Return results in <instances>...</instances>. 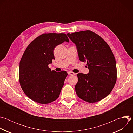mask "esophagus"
<instances>
[{
	"label": "esophagus",
	"mask_w": 133,
	"mask_h": 133,
	"mask_svg": "<svg viewBox=\"0 0 133 133\" xmlns=\"http://www.w3.org/2000/svg\"><path fill=\"white\" fill-rule=\"evenodd\" d=\"M68 74L69 75H75V74L73 72H71V71H68Z\"/></svg>",
	"instance_id": "obj_1"
}]
</instances>
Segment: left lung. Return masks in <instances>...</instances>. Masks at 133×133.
Masks as SVG:
<instances>
[{
    "label": "left lung",
    "instance_id": "1",
    "mask_svg": "<svg viewBox=\"0 0 133 133\" xmlns=\"http://www.w3.org/2000/svg\"><path fill=\"white\" fill-rule=\"evenodd\" d=\"M67 35L76 46L79 60L86 62L89 69L87 74H77L76 92L88 103L101 101L110 93L117 79L116 61L110 48L101 36L90 30Z\"/></svg>",
    "mask_w": 133,
    "mask_h": 133
}]
</instances>
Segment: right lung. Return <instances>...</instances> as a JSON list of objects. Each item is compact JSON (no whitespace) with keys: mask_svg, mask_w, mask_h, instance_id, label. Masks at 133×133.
<instances>
[{"mask_svg":"<svg viewBox=\"0 0 133 133\" xmlns=\"http://www.w3.org/2000/svg\"><path fill=\"white\" fill-rule=\"evenodd\" d=\"M69 39L64 33L43 34L26 49L19 63V81L28 98L46 104L57 99L68 74L51 70L48 65L55 59L54 49Z\"/></svg>","mask_w":133,"mask_h":133,"instance_id":"obj_1","label":"right lung"}]
</instances>
